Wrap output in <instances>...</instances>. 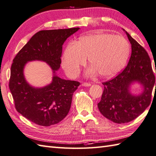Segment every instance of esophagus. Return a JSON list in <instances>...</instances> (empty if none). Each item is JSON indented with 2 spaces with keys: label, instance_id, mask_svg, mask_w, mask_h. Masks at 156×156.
Masks as SVG:
<instances>
[{
  "label": "esophagus",
  "instance_id": "34e87169",
  "mask_svg": "<svg viewBox=\"0 0 156 156\" xmlns=\"http://www.w3.org/2000/svg\"><path fill=\"white\" fill-rule=\"evenodd\" d=\"M82 85L83 86V87H90L91 84L88 83V82H83V83L82 84Z\"/></svg>",
  "mask_w": 156,
  "mask_h": 156
}]
</instances>
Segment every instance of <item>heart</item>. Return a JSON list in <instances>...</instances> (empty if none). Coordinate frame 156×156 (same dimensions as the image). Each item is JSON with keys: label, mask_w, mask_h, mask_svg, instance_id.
Instances as JSON below:
<instances>
[{"label": "heart", "mask_w": 156, "mask_h": 156, "mask_svg": "<svg viewBox=\"0 0 156 156\" xmlns=\"http://www.w3.org/2000/svg\"><path fill=\"white\" fill-rule=\"evenodd\" d=\"M130 54V45L122 36L96 34L83 36L66 47L62 66L69 76H76L85 65L87 58L92 65L89 74L98 72L105 77L117 74L123 67Z\"/></svg>", "instance_id": "b5f03b06"}]
</instances>
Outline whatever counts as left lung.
I'll list each match as a JSON object with an SVG mask.
<instances>
[{"mask_svg": "<svg viewBox=\"0 0 156 156\" xmlns=\"http://www.w3.org/2000/svg\"><path fill=\"white\" fill-rule=\"evenodd\" d=\"M125 32L131 44L130 59L125 68L116 77L102 82L104 91L98 103L101 114L119 124L134 120L149 107L155 81L147 52ZM133 81H139L144 87L140 95L134 96L129 92L128 88Z\"/></svg>", "mask_w": 156, "mask_h": 156, "instance_id": "8db88e82", "label": "left lung"}]
</instances>
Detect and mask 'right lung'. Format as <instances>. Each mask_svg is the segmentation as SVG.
I'll return each instance as SVG.
<instances>
[{"label": "right lung", "mask_w": 156, "mask_h": 156, "mask_svg": "<svg viewBox=\"0 0 156 156\" xmlns=\"http://www.w3.org/2000/svg\"><path fill=\"white\" fill-rule=\"evenodd\" d=\"M79 29L39 31L13 59L9 86L15 108L35 124L48 127L63 120L70 109L73 94L80 82L64 80L54 74L50 84L32 87L23 75L24 66L27 62L41 60L46 62L55 73L60 67L63 44Z\"/></svg>", "instance_id": "1"}]
</instances>
